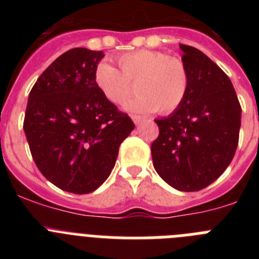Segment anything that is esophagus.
I'll list each match as a JSON object with an SVG mask.
<instances>
[{
  "instance_id": "34e87169",
  "label": "esophagus",
  "mask_w": 259,
  "mask_h": 259,
  "mask_svg": "<svg viewBox=\"0 0 259 259\" xmlns=\"http://www.w3.org/2000/svg\"><path fill=\"white\" fill-rule=\"evenodd\" d=\"M131 118H132V120H134L135 124H139V123H140L141 120H143V119H144L143 116H140V115H132Z\"/></svg>"
}]
</instances>
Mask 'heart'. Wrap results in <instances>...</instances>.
I'll list each match as a JSON object with an SVG mask.
<instances>
[{
    "label": "heart",
    "mask_w": 259,
    "mask_h": 259,
    "mask_svg": "<svg viewBox=\"0 0 259 259\" xmlns=\"http://www.w3.org/2000/svg\"><path fill=\"white\" fill-rule=\"evenodd\" d=\"M116 62L120 71L107 62H100L93 80L102 96L115 105L127 101L132 83L136 81L137 95L125 105L131 113L148 114L158 110L159 114L167 115L180 107L188 95L189 71L178 57L143 49L120 54Z\"/></svg>",
    "instance_id": "1"
}]
</instances>
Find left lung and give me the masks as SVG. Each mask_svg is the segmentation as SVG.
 Here are the masks:
<instances>
[{"mask_svg":"<svg viewBox=\"0 0 259 259\" xmlns=\"http://www.w3.org/2000/svg\"><path fill=\"white\" fill-rule=\"evenodd\" d=\"M191 76L188 95L167 118L155 119V171L172 188L196 192L218 179L239 144L241 106L230 77L201 50L180 44Z\"/></svg>","mask_w":259,"mask_h":259,"instance_id":"1","label":"left lung"}]
</instances>
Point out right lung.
Instances as JSON below:
<instances>
[{
  "label": "right lung",
  "mask_w": 259,
  "mask_h": 259,
  "mask_svg": "<svg viewBox=\"0 0 259 259\" xmlns=\"http://www.w3.org/2000/svg\"><path fill=\"white\" fill-rule=\"evenodd\" d=\"M104 53L75 48L40 75L29 92L24 134L40 172L62 191L87 194L109 178L132 119L93 80Z\"/></svg>",
  "instance_id": "add662e5"
}]
</instances>
